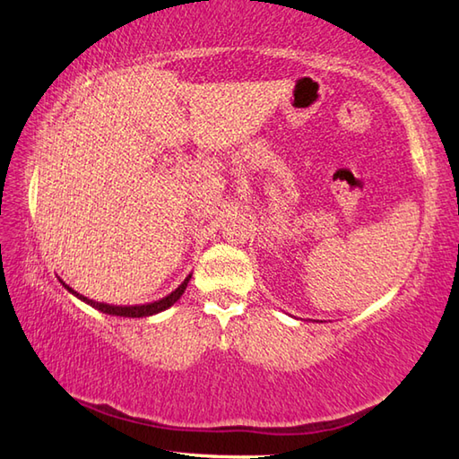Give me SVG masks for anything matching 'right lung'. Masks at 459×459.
I'll return each instance as SVG.
<instances>
[{"mask_svg":"<svg viewBox=\"0 0 459 459\" xmlns=\"http://www.w3.org/2000/svg\"><path fill=\"white\" fill-rule=\"evenodd\" d=\"M189 280H191V274H189L187 278H185L183 284H181L178 290H173L169 296H165V298H161V299H158V301H152V304H143V306H112V304H104V301H94V299H89L86 296L79 294V291H74L71 286L65 284L63 280H61V284H63L68 291H71L73 296L82 299L84 304L92 306L94 309L102 311V314L118 316V317H150V316H155V314H160V311H165L168 307H171V306L175 304V301H178V299L183 296V291H185V288H187Z\"/></svg>","mask_w":459,"mask_h":459,"instance_id":"1","label":"right lung"}]
</instances>
